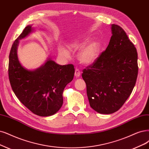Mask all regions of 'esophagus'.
<instances>
[{
	"mask_svg": "<svg viewBox=\"0 0 149 149\" xmlns=\"http://www.w3.org/2000/svg\"><path fill=\"white\" fill-rule=\"evenodd\" d=\"M75 76L76 77H79L80 76V71L79 69H76L75 70Z\"/></svg>",
	"mask_w": 149,
	"mask_h": 149,
	"instance_id": "esophagus-1",
	"label": "esophagus"
}]
</instances>
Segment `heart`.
Wrapping results in <instances>:
<instances>
[{
	"label": "heart",
	"mask_w": 149,
	"mask_h": 149,
	"mask_svg": "<svg viewBox=\"0 0 149 149\" xmlns=\"http://www.w3.org/2000/svg\"><path fill=\"white\" fill-rule=\"evenodd\" d=\"M85 42L83 40L79 39L75 40L72 42V46L74 47L76 45L80 46ZM101 50V44L97 40H94L90 42L88 45L81 50L79 54V59L82 63L86 64H90L95 62L97 59ZM61 53L65 56H68L69 55L68 52L64 48L61 49Z\"/></svg>",
	"instance_id": "1"
}]
</instances>
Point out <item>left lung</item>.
<instances>
[{
    "label": "left lung",
    "mask_w": 149,
    "mask_h": 149,
    "mask_svg": "<svg viewBox=\"0 0 149 149\" xmlns=\"http://www.w3.org/2000/svg\"><path fill=\"white\" fill-rule=\"evenodd\" d=\"M111 30L106 49L81 75L91 107L103 114L114 113L122 107L133 91L138 74L134 44L120 26L112 24Z\"/></svg>",
    "instance_id": "8db88e82"
}]
</instances>
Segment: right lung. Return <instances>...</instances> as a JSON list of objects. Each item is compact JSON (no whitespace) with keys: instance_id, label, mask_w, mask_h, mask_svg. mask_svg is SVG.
I'll return each mask as SVG.
<instances>
[{"instance_id":"add662e5","label":"right lung","mask_w":149,"mask_h":149,"mask_svg":"<svg viewBox=\"0 0 149 149\" xmlns=\"http://www.w3.org/2000/svg\"><path fill=\"white\" fill-rule=\"evenodd\" d=\"M34 31L27 26L13 43L9 54L8 77L12 88L20 102L34 114L41 117L56 113L63 103L64 88L73 80V64L61 65L50 58L34 70L24 68L17 55L19 40Z\"/></svg>"}]
</instances>
